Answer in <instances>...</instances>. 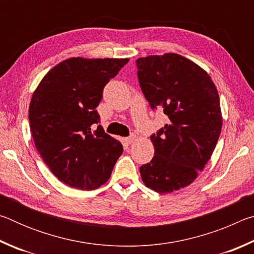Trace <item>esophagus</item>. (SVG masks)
Listing matches in <instances>:
<instances>
[{"label":"esophagus","mask_w":254,"mask_h":254,"mask_svg":"<svg viewBox=\"0 0 254 254\" xmlns=\"http://www.w3.org/2000/svg\"><path fill=\"white\" fill-rule=\"evenodd\" d=\"M124 140H126V142H127V143H132L133 141L135 140V135H134V134H131L130 136L126 137V139H124Z\"/></svg>","instance_id":"34e87169"}]
</instances>
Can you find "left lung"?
I'll list each match as a JSON object with an SVG mask.
<instances>
[{"mask_svg":"<svg viewBox=\"0 0 254 254\" xmlns=\"http://www.w3.org/2000/svg\"><path fill=\"white\" fill-rule=\"evenodd\" d=\"M137 79L152 110L168 124L150 136L154 156L140 167L144 185L159 194L187 187L209 160L222 130L220 96L209 75L177 54L136 60Z\"/></svg>","mask_w":254,"mask_h":254,"instance_id":"8db88e82","label":"left lung"}]
</instances>
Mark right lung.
Here are the masks:
<instances>
[{"instance_id": "right-lung-1", "label": "right lung", "mask_w": 254, "mask_h": 254, "mask_svg": "<svg viewBox=\"0 0 254 254\" xmlns=\"http://www.w3.org/2000/svg\"><path fill=\"white\" fill-rule=\"evenodd\" d=\"M128 59H66L50 69L29 106L30 130L41 158L60 182L93 190L107 182L123 152L100 126L103 89Z\"/></svg>"}]
</instances>
